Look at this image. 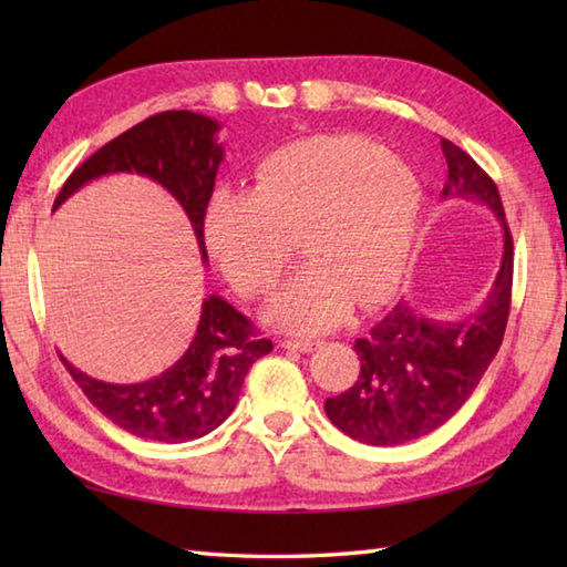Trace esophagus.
Here are the masks:
<instances>
[{
	"instance_id": "esophagus-1",
	"label": "esophagus",
	"mask_w": 567,
	"mask_h": 567,
	"mask_svg": "<svg viewBox=\"0 0 567 567\" xmlns=\"http://www.w3.org/2000/svg\"><path fill=\"white\" fill-rule=\"evenodd\" d=\"M280 346L285 351H299V353H311L315 348H319V341L315 339H282Z\"/></svg>"
}]
</instances>
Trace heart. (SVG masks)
<instances>
[{
    "label": "heart",
    "instance_id": "b5f03b06",
    "mask_svg": "<svg viewBox=\"0 0 567 567\" xmlns=\"http://www.w3.org/2000/svg\"><path fill=\"white\" fill-rule=\"evenodd\" d=\"M252 179V192H214L204 236L246 297L272 290L299 238L311 265L272 299L277 327L323 331L351 302L375 309L400 292L424 204L404 161L365 138L311 136L262 158Z\"/></svg>",
    "mask_w": 567,
    "mask_h": 567
}]
</instances>
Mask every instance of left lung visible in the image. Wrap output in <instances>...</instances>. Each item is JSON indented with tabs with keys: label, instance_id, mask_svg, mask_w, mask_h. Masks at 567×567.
Instances as JSON below:
<instances>
[{
	"label": "left lung",
	"instance_id": "1",
	"mask_svg": "<svg viewBox=\"0 0 567 567\" xmlns=\"http://www.w3.org/2000/svg\"><path fill=\"white\" fill-rule=\"evenodd\" d=\"M441 151L449 165L441 195L487 204L504 228L499 272L467 321L424 319L400 302L368 336L355 339L360 375L323 409L336 429L368 445H400L443 426L475 392L507 329L514 240L497 185L449 138H441Z\"/></svg>",
	"mask_w": 567,
	"mask_h": 567
}]
</instances>
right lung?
<instances>
[{"label": "right lung", "mask_w": 567, "mask_h": 567, "mask_svg": "<svg viewBox=\"0 0 567 567\" xmlns=\"http://www.w3.org/2000/svg\"><path fill=\"white\" fill-rule=\"evenodd\" d=\"M219 124L195 112H161L124 131L78 165L58 192V209L84 183L110 173H136L163 185L185 209L195 228L202 258L204 216L214 192L224 151L216 143ZM272 351L250 319L226 299H204L195 339L185 355L158 378L136 384H112L84 375L60 355L84 396L116 426L138 439L183 443L207 436L236 409L250 365Z\"/></svg>", "instance_id": "1"}]
</instances>
